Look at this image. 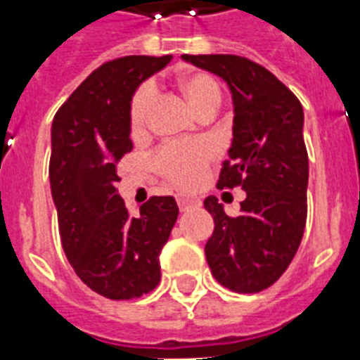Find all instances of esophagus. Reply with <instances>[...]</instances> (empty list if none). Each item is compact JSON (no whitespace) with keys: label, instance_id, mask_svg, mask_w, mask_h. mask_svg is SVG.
Listing matches in <instances>:
<instances>
[{"label":"esophagus","instance_id":"34e87169","mask_svg":"<svg viewBox=\"0 0 360 360\" xmlns=\"http://www.w3.org/2000/svg\"><path fill=\"white\" fill-rule=\"evenodd\" d=\"M177 203H179L181 212H186V210L200 207V201L192 200V198H185V195H179V198H177Z\"/></svg>","mask_w":360,"mask_h":360}]
</instances>
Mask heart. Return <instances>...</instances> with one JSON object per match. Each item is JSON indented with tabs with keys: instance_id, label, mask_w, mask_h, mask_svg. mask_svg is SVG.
<instances>
[{
	"instance_id": "obj_1",
	"label": "heart",
	"mask_w": 360,
	"mask_h": 360,
	"mask_svg": "<svg viewBox=\"0 0 360 360\" xmlns=\"http://www.w3.org/2000/svg\"><path fill=\"white\" fill-rule=\"evenodd\" d=\"M179 89L198 116L214 114L220 107L221 90L214 77L205 72H190L179 79ZM155 90L151 84H142L129 105V129L133 136H142L148 129ZM212 159V150L203 142L166 144L153 157L155 170L166 181L179 188H194L205 174Z\"/></svg>"
}]
</instances>
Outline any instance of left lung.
I'll return each instance as SVG.
<instances>
[{
	"label": "left lung",
	"mask_w": 360,
	"mask_h": 360,
	"mask_svg": "<svg viewBox=\"0 0 360 360\" xmlns=\"http://www.w3.org/2000/svg\"><path fill=\"white\" fill-rule=\"evenodd\" d=\"M220 75L235 105L233 144L218 188L246 190L240 214L227 216L218 198L203 205L214 218L207 262L221 286L255 294L285 274L302 244L307 221L309 155L303 107L270 70L238 55H183Z\"/></svg>",
	"instance_id": "left-lung-1"
}]
</instances>
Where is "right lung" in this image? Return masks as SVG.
Masks as SVG:
<instances>
[{
    "label": "right lung",
    "mask_w": 360,
    "mask_h": 360,
    "mask_svg": "<svg viewBox=\"0 0 360 360\" xmlns=\"http://www.w3.org/2000/svg\"><path fill=\"white\" fill-rule=\"evenodd\" d=\"M170 60L129 55L101 64L51 125L49 183L63 250L79 279L109 300H134L159 285L160 250L179 214L174 195H153L131 216L116 188L118 162L133 150L131 98Z\"/></svg>",
    "instance_id": "right-lung-1"
}]
</instances>
